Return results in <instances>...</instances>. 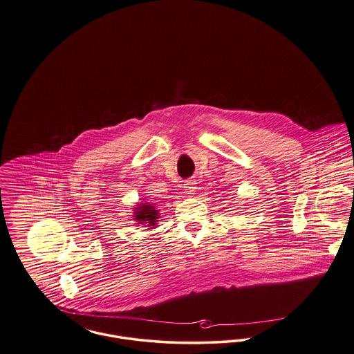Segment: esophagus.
I'll list each match as a JSON object with an SVG mask.
<instances>
[{"instance_id":"34e87169","label":"esophagus","mask_w":354,"mask_h":354,"mask_svg":"<svg viewBox=\"0 0 354 354\" xmlns=\"http://www.w3.org/2000/svg\"><path fill=\"white\" fill-rule=\"evenodd\" d=\"M196 188H198V185H196L195 180H187V182H185V185H183V189H185V194L189 195V196H192L196 192Z\"/></svg>"}]
</instances>
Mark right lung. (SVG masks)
I'll return each mask as SVG.
<instances>
[{
  "mask_svg": "<svg viewBox=\"0 0 354 354\" xmlns=\"http://www.w3.org/2000/svg\"><path fill=\"white\" fill-rule=\"evenodd\" d=\"M134 218L136 224L149 227L147 230H152L156 227L158 221L160 219L159 209H156L155 204L150 202L138 203L134 207Z\"/></svg>",
  "mask_w": 354,
  "mask_h": 354,
  "instance_id": "right-lung-1",
  "label": "right lung"
}]
</instances>
